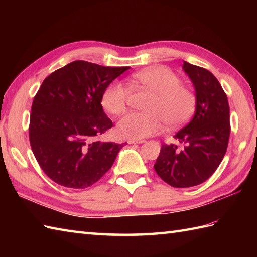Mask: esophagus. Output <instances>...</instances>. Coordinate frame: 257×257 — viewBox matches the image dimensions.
Listing matches in <instances>:
<instances>
[{"label": "esophagus", "mask_w": 257, "mask_h": 257, "mask_svg": "<svg viewBox=\"0 0 257 257\" xmlns=\"http://www.w3.org/2000/svg\"><path fill=\"white\" fill-rule=\"evenodd\" d=\"M127 143L129 144V145H133V144H144L145 143V140H141V139H138V140H136V139H129Z\"/></svg>", "instance_id": "34e87169"}]
</instances>
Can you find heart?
<instances>
[{"label":"heart","instance_id":"obj_1","mask_svg":"<svg viewBox=\"0 0 257 257\" xmlns=\"http://www.w3.org/2000/svg\"><path fill=\"white\" fill-rule=\"evenodd\" d=\"M130 85L152 92L145 112H128L117 123V133L122 138L141 139L159 133L163 124L176 127L192 116L196 106L194 91L180 85V78L171 69L156 66L141 70L130 77ZM129 90L121 81L113 80L101 94V106L112 114L125 110Z\"/></svg>","mask_w":257,"mask_h":257}]
</instances>
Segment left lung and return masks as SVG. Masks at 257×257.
<instances>
[{
	"mask_svg": "<svg viewBox=\"0 0 257 257\" xmlns=\"http://www.w3.org/2000/svg\"><path fill=\"white\" fill-rule=\"evenodd\" d=\"M184 72L195 88L196 107L192 120L174 135L183 145H162L155 170L174 188L203 183L224 158L230 138V107L226 94L209 70L183 62Z\"/></svg>",
	"mask_w": 257,
	"mask_h": 257,
	"instance_id": "left-lung-1",
	"label": "left lung"
}]
</instances>
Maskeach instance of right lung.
I'll return each instance as SVG.
<instances>
[{
	"mask_svg": "<svg viewBox=\"0 0 257 257\" xmlns=\"http://www.w3.org/2000/svg\"><path fill=\"white\" fill-rule=\"evenodd\" d=\"M127 69L75 61L43 81L32 103L30 144L42 170L55 183L88 188L113 165L123 144L97 139L112 127L102 110L101 94Z\"/></svg>",
	"mask_w": 257,
	"mask_h": 257,
	"instance_id": "1",
	"label": "right lung"
}]
</instances>
